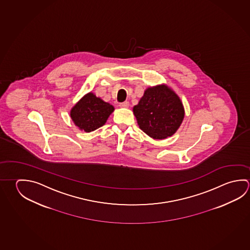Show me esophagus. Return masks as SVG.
I'll list each match as a JSON object with an SVG mask.
<instances>
[{"label":"esophagus","instance_id":"34e87169","mask_svg":"<svg viewBox=\"0 0 250 250\" xmlns=\"http://www.w3.org/2000/svg\"><path fill=\"white\" fill-rule=\"evenodd\" d=\"M128 106H129V102L125 101L119 104V107H121V108H127Z\"/></svg>","mask_w":250,"mask_h":250}]
</instances>
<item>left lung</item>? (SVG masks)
<instances>
[{
	"instance_id": "left-lung-1",
	"label": "left lung",
	"mask_w": 250,
	"mask_h": 250,
	"mask_svg": "<svg viewBox=\"0 0 250 250\" xmlns=\"http://www.w3.org/2000/svg\"><path fill=\"white\" fill-rule=\"evenodd\" d=\"M133 112L140 129L155 140L173 135L184 117L179 97L164 85L147 88Z\"/></svg>"
}]
</instances>
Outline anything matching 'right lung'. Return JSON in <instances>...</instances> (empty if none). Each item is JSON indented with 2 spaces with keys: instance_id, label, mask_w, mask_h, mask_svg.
Instances as JSON below:
<instances>
[{
  "instance_id": "right-lung-1",
  "label": "right lung",
  "mask_w": 250,
  "mask_h": 250,
  "mask_svg": "<svg viewBox=\"0 0 250 250\" xmlns=\"http://www.w3.org/2000/svg\"><path fill=\"white\" fill-rule=\"evenodd\" d=\"M114 110V107L88 93L80 100L71 110L70 116L75 125L86 132L103 126Z\"/></svg>"
}]
</instances>
